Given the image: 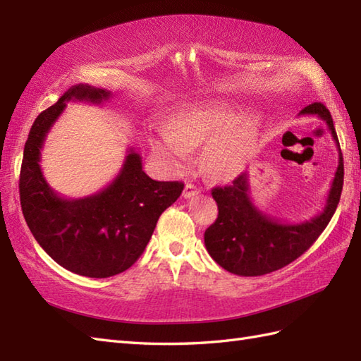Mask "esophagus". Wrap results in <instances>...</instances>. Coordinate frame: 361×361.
Segmentation results:
<instances>
[{
    "label": "esophagus",
    "instance_id": "1",
    "mask_svg": "<svg viewBox=\"0 0 361 361\" xmlns=\"http://www.w3.org/2000/svg\"><path fill=\"white\" fill-rule=\"evenodd\" d=\"M198 194H200V188H197L195 185H192V183H188L185 186V190H183V197L185 198H192V197H197Z\"/></svg>",
    "mask_w": 361,
    "mask_h": 361
}]
</instances>
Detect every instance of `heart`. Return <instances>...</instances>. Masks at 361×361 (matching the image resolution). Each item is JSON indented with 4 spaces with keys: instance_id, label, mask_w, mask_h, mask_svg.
<instances>
[{
    "instance_id": "heart-1",
    "label": "heart",
    "mask_w": 361,
    "mask_h": 361,
    "mask_svg": "<svg viewBox=\"0 0 361 361\" xmlns=\"http://www.w3.org/2000/svg\"><path fill=\"white\" fill-rule=\"evenodd\" d=\"M228 99L183 106L173 114L171 127L158 128L152 145L172 167L186 164L190 149L209 142L203 149V163L209 173L228 178L240 171L255 141L259 118Z\"/></svg>"
}]
</instances>
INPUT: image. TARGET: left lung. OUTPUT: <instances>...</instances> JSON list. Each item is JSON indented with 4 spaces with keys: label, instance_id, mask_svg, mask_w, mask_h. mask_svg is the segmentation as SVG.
<instances>
[{
    "label": "left lung",
    "instance_id": "8db88e82",
    "mask_svg": "<svg viewBox=\"0 0 361 361\" xmlns=\"http://www.w3.org/2000/svg\"><path fill=\"white\" fill-rule=\"evenodd\" d=\"M298 116L323 119L338 147V167L324 209L301 224H286L267 216L251 200L247 172L237 176L231 186L214 188L212 197L219 206V217L204 231V245L211 257L229 273L262 276L293 262L324 231L338 206L344 166L331 113L323 104L315 102L299 111Z\"/></svg>",
    "mask_w": 361,
    "mask_h": 361
}]
</instances>
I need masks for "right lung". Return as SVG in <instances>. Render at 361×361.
I'll return each mask as SVG.
<instances>
[{
    "instance_id": "right-lung-1",
    "label": "right lung",
    "mask_w": 361,
    "mask_h": 361,
    "mask_svg": "<svg viewBox=\"0 0 361 361\" xmlns=\"http://www.w3.org/2000/svg\"><path fill=\"white\" fill-rule=\"evenodd\" d=\"M109 90L74 85L34 121L20 172L23 216L38 245L66 270L87 278H110L132 267L147 247L157 221L185 185L155 181L142 171L141 155L130 147L121 172L109 186L83 198L60 197L44 180L40 158L46 135L66 102L101 105Z\"/></svg>"
}]
</instances>
